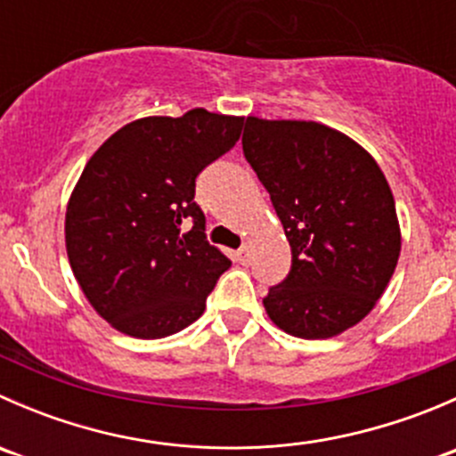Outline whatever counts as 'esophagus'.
I'll return each mask as SVG.
<instances>
[{
  "label": "esophagus",
  "instance_id": "34e87169",
  "mask_svg": "<svg viewBox=\"0 0 456 456\" xmlns=\"http://www.w3.org/2000/svg\"><path fill=\"white\" fill-rule=\"evenodd\" d=\"M236 257L238 262H249V247H240V249L236 251Z\"/></svg>",
  "mask_w": 456,
  "mask_h": 456
}]
</instances>
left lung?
Masks as SVG:
<instances>
[{
	"label": "left lung",
	"mask_w": 456,
	"mask_h": 456,
	"mask_svg": "<svg viewBox=\"0 0 456 456\" xmlns=\"http://www.w3.org/2000/svg\"><path fill=\"white\" fill-rule=\"evenodd\" d=\"M242 151L269 191L291 271L262 300L293 338L326 339L375 309L402 251L393 191L351 136L315 121L247 117Z\"/></svg>",
	"instance_id": "left-lung-1"
}]
</instances>
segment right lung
Wrapping results in <instances>:
<instances>
[{
    "mask_svg": "<svg viewBox=\"0 0 456 456\" xmlns=\"http://www.w3.org/2000/svg\"><path fill=\"white\" fill-rule=\"evenodd\" d=\"M242 121L205 108L136 118L86 163L66 207L68 260L92 309L121 333L159 339L187 329L232 266L205 240L194 194Z\"/></svg>",
    "mask_w": 456,
    "mask_h": 456,
    "instance_id": "right-lung-1",
    "label": "right lung"
}]
</instances>
